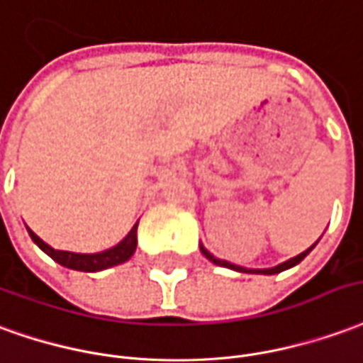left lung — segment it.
<instances>
[{"instance_id":"8db88e82","label":"left lung","mask_w":363,"mask_h":363,"mask_svg":"<svg viewBox=\"0 0 363 363\" xmlns=\"http://www.w3.org/2000/svg\"><path fill=\"white\" fill-rule=\"evenodd\" d=\"M313 250V246H311L309 250L301 252L299 256H295V258L287 259V262H284V264H279V266H276V268H268V269H246V268H240V266H235V264H228V262H225V259H217L213 254H209V252L205 250V248H201V252L207 256V259H211L213 264H217V266H223V268H230V269H236V272H244V274H266V276H274V274H279V272H284V269L287 268H293L295 264H299L301 259L305 258L309 252Z\"/></svg>"}]
</instances>
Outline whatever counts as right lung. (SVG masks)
<instances>
[{"label": "right lung", "instance_id": "obj_1", "mask_svg": "<svg viewBox=\"0 0 363 363\" xmlns=\"http://www.w3.org/2000/svg\"><path fill=\"white\" fill-rule=\"evenodd\" d=\"M136 227H133V230L128 233L123 240H121L117 246H113L109 250L99 252V254H74V252L66 250H54L48 244L43 242L33 230H29L30 238L38 244L40 250H45L54 262L62 264L66 268L78 269V272H99V269L111 268V266H119L123 262H127L136 250Z\"/></svg>", "mask_w": 363, "mask_h": 363}]
</instances>
